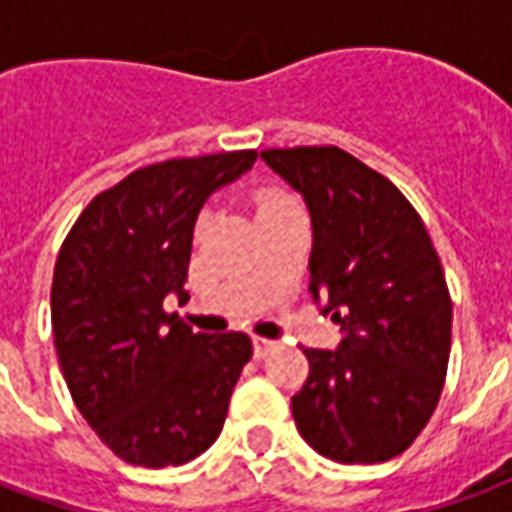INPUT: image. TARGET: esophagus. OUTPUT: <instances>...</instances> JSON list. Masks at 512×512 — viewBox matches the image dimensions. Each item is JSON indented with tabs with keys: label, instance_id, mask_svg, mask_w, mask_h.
Instances as JSON below:
<instances>
[{
	"label": "esophagus",
	"instance_id": "34e87169",
	"mask_svg": "<svg viewBox=\"0 0 512 512\" xmlns=\"http://www.w3.org/2000/svg\"><path fill=\"white\" fill-rule=\"evenodd\" d=\"M252 345H255L257 359H263V356H268L274 348H277V343H274V340H268V337H252Z\"/></svg>",
	"mask_w": 512,
	"mask_h": 512
}]
</instances>
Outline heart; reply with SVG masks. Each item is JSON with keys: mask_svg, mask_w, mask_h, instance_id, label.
<instances>
[{"mask_svg": "<svg viewBox=\"0 0 512 512\" xmlns=\"http://www.w3.org/2000/svg\"><path fill=\"white\" fill-rule=\"evenodd\" d=\"M288 202H296L290 194H282V191H268L260 197V211H266V208H274V205H288Z\"/></svg>", "mask_w": 512, "mask_h": 512, "instance_id": "1", "label": "heart"}]
</instances>
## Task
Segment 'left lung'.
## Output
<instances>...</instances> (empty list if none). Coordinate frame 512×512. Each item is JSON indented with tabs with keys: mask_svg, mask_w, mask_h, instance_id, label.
<instances>
[{
	"mask_svg": "<svg viewBox=\"0 0 512 512\" xmlns=\"http://www.w3.org/2000/svg\"><path fill=\"white\" fill-rule=\"evenodd\" d=\"M312 219L310 293L340 323L334 351L304 348L290 397L301 439L337 463H381L428 425L447 376L452 301L411 202L340 147L263 150Z\"/></svg>",
	"mask_w": 512,
	"mask_h": 512,
	"instance_id": "8db88e82",
	"label": "left lung"
}]
</instances>
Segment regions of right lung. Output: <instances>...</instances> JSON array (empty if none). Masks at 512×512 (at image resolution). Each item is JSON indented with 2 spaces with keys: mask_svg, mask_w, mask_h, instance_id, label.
Returning <instances> with one entry per match:
<instances>
[{
  "mask_svg": "<svg viewBox=\"0 0 512 512\" xmlns=\"http://www.w3.org/2000/svg\"><path fill=\"white\" fill-rule=\"evenodd\" d=\"M255 161V150H235L136 169L84 208L62 244L51 285L62 376L126 463L180 466L222 433L252 340L191 332L164 301L189 299L183 282L205 200Z\"/></svg>",
  "mask_w": 512,
  "mask_h": 512,
  "instance_id": "right-lung-1",
  "label": "right lung"
}]
</instances>
